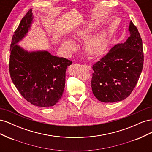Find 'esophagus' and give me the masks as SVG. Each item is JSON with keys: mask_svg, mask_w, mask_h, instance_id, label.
I'll return each instance as SVG.
<instances>
[{"mask_svg": "<svg viewBox=\"0 0 152 152\" xmlns=\"http://www.w3.org/2000/svg\"><path fill=\"white\" fill-rule=\"evenodd\" d=\"M84 67L86 69V70H90L91 68L90 66L87 65H84Z\"/></svg>", "mask_w": 152, "mask_h": 152, "instance_id": "1", "label": "esophagus"}]
</instances>
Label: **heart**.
<instances>
[{
	"label": "heart",
	"mask_w": 152,
	"mask_h": 152,
	"mask_svg": "<svg viewBox=\"0 0 152 152\" xmlns=\"http://www.w3.org/2000/svg\"><path fill=\"white\" fill-rule=\"evenodd\" d=\"M95 26L93 24H87L84 26L76 29L72 34V39L74 41L85 40L86 49L90 54H97L104 49L107 40V33L105 30H102L94 35L89 37L94 30ZM61 45L67 51L72 53L76 49V44L71 39H65L61 42Z\"/></svg>",
	"instance_id": "heart-1"
}]
</instances>
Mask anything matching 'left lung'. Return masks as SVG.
<instances>
[{
    "label": "left lung",
    "instance_id": "left-lung-1",
    "mask_svg": "<svg viewBox=\"0 0 152 152\" xmlns=\"http://www.w3.org/2000/svg\"><path fill=\"white\" fill-rule=\"evenodd\" d=\"M129 31L130 36L125 42L115 45L93 66L92 91L102 102L125 99L139 80L144 61L142 39L132 21Z\"/></svg>",
    "mask_w": 152,
    "mask_h": 152
}]
</instances>
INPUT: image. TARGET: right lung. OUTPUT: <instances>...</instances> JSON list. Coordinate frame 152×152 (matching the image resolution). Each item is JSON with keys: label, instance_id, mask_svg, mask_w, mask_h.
<instances>
[{"label": "right lung", "instance_id": "right-lung-1", "mask_svg": "<svg viewBox=\"0 0 152 152\" xmlns=\"http://www.w3.org/2000/svg\"><path fill=\"white\" fill-rule=\"evenodd\" d=\"M34 15L30 10L14 33L11 44L10 73L13 84L31 104L49 107L61 99L66 70L72 61L53 56L47 50L28 51L18 45L28 34Z\"/></svg>", "mask_w": 152, "mask_h": 152}]
</instances>
